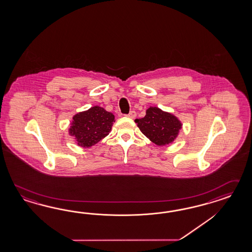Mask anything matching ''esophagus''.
Here are the masks:
<instances>
[{"mask_svg":"<svg viewBox=\"0 0 252 252\" xmlns=\"http://www.w3.org/2000/svg\"><path fill=\"white\" fill-rule=\"evenodd\" d=\"M126 117H129V118H132V119H134V118L136 117V113H135V111H131V112L129 113L128 115H127Z\"/></svg>","mask_w":252,"mask_h":252,"instance_id":"34e87169","label":"esophagus"}]
</instances>
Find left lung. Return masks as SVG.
Segmentation results:
<instances>
[{
	"label": "left lung",
	"mask_w": 252,
	"mask_h": 252,
	"mask_svg": "<svg viewBox=\"0 0 252 252\" xmlns=\"http://www.w3.org/2000/svg\"><path fill=\"white\" fill-rule=\"evenodd\" d=\"M135 122L142 133L158 147L175 141L183 126L175 115L157 106H150L146 111V116L135 119Z\"/></svg>",
	"instance_id": "8db88e82"
}]
</instances>
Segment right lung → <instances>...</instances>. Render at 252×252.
I'll use <instances>...</instances> for the list:
<instances>
[{
	"label": "right lung",
	"instance_id": "right-lung-1",
	"mask_svg": "<svg viewBox=\"0 0 252 252\" xmlns=\"http://www.w3.org/2000/svg\"><path fill=\"white\" fill-rule=\"evenodd\" d=\"M114 122L115 116L113 113L94 105L88 110L74 115L68 134L74 137L77 146L91 148L109 135Z\"/></svg>",
	"mask_w": 252,
	"mask_h": 252
}]
</instances>
